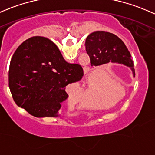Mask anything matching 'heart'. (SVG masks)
I'll return each mask as SVG.
<instances>
[{
	"label": "heart",
	"mask_w": 155,
	"mask_h": 155,
	"mask_svg": "<svg viewBox=\"0 0 155 155\" xmlns=\"http://www.w3.org/2000/svg\"><path fill=\"white\" fill-rule=\"evenodd\" d=\"M109 79H110V78H109ZM78 91H80V92H81V91H82V90H81V89L80 87H78Z\"/></svg>",
	"instance_id": "b5f03b06"
}]
</instances>
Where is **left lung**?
<instances>
[{
    "instance_id": "8db88e82",
    "label": "left lung",
    "mask_w": 155,
    "mask_h": 155,
    "mask_svg": "<svg viewBox=\"0 0 155 155\" xmlns=\"http://www.w3.org/2000/svg\"><path fill=\"white\" fill-rule=\"evenodd\" d=\"M85 48L91 66H101L111 61L129 67L133 77L135 76L130 52L122 40L115 35L104 31H94L86 38Z\"/></svg>"
}]
</instances>
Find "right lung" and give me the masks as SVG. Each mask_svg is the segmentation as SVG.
<instances>
[{"mask_svg":"<svg viewBox=\"0 0 155 155\" xmlns=\"http://www.w3.org/2000/svg\"><path fill=\"white\" fill-rule=\"evenodd\" d=\"M84 75L81 65L69 64L48 38L35 36L23 42L12 58L9 86L15 102L37 117H58L68 97V84Z\"/></svg>","mask_w":155,"mask_h":155,"instance_id":"obj_1","label":"right lung"}]
</instances>
